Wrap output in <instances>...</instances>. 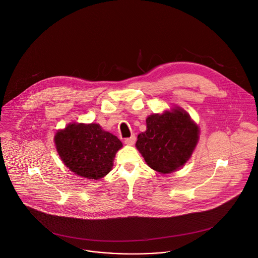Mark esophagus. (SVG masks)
Returning <instances> with one entry per match:
<instances>
[{
    "mask_svg": "<svg viewBox=\"0 0 258 258\" xmlns=\"http://www.w3.org/2000/svg\"><path fill=\"white\" fill-rule=\"evenodd\" d=\"M135 143H136V137L135 136H132L131 138H127V139L124 140V144L128 145V146H133Z\"/></svg>",
    "mask_w": 258,
    "mask_h": 258,
    "instance_id": "34e87169",
    "label": "esophagus"
}]
</instances>
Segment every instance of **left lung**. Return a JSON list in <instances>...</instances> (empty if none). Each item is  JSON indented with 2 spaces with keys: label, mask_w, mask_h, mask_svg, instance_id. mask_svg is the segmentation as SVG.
Listing matches in <instances>:
<instances>
[{
  "label": "left lung",
  "mask_w": 258,
  "mask_h": 258,
  "mask_svg": "<svg viewBox=\"0 0 258 258\" xmlns=\"http://www.w3.org/2000/svg\"><path fill=\"white\" fill-rule=\"evenodd\" d=\"M147 131L138 136L137 149L157 172L169 174L182 167L191 157L199 128L181 108L147 118Z\"/></svg>",
  "instance_id": "1"
}]
</instances>
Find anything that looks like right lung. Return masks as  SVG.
<instances>
[{"label":"right lung","instance_id":"add662e5","mask_svg":"<svg viewBox=\"0 0 258 258\" xmlns=\"http://www.w3.org/2000/svg\"><path fill=\"white\" fill-rule=\"evenodd\" d=\"M56 149L61 160L78 176L98 180L112 167L121 142L96 123H70L55 136Z\"/></svg>","mask_w":258,"mask_h":258}]
</instances>
